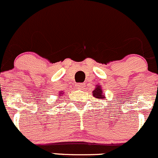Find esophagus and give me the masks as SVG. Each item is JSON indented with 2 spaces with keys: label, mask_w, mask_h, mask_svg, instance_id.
Instances as JSON below:
<instances>
[{
  "label": "esophagus",
  "mask_w": 158,
  "mask_h": 158,
  "mask_svg": "<svg viewBox=\"0 0 158 158\" xmlns=\"http://www.w3.org/2000/svg\"><path fill=\"white\" fill-rule=\"evenodd\" d=\"M85 85L83 83H77L76 84V88L77 89H82L84 88Z\"/></svg>",
  "instance_id": "esophagus-1"
}]
</instances>
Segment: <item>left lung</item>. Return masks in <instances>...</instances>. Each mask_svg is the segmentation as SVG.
<instances>
[{
    "label": "left lung",
    "instance_id": "left-lung-1",
    "mask_svg": "<svg viewBox=\"0 0 158 158\" xmlns=\"http://www.w3.org/2000/svg\"><path fill=\"white\" fill-rule=\"evenodd\" d=\"M103 92H103L102 89H101V86L97 85H96V88L94 89V90L92 92L93 96H94V98H96L103 99L104 98V94H103Z\"/></svg>",
    "mask_w": 158,
    "mask_h": 158
}]
</instances>
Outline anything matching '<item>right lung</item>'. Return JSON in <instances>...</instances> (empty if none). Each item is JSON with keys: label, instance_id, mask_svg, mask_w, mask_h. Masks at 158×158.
<instances>
[{"label": "right lung", "instance_id": "add662e5", "mask_svg": "<svg viewBox=\"0 0 158 158\" xmlns=\"http://www.w3.org/2000/svg\"><path fill=\"white\" fill-rule=\"evenodd\" d=\"M61 94H62V93H61Z\"/></svg>", "mask_w": 158, "mask_h": 158}]
</instances>
